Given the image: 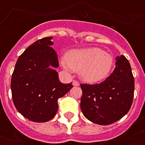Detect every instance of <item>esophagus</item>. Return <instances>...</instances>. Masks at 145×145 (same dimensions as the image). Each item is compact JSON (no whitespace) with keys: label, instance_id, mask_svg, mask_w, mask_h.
Here are the masks:
<instances>
[{"label":"esophagus","instance_id":"34e87169","mask_svg":"<svg viewBox=\"0 0 145 145\" xmlns=\"http://www.w3.org/2000/svg\"><path fill=\"white\" fill-rule=\"evenodd\" d=\"M72 84H73V86H79V85H80V84L77 81V80H73Z\"/></svg>","mask_w":145,"mask_h":145}]
</instances>
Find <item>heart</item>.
<instances>
[{
	"instance_id": "obj_1",
	"label": "heart",
	"mask_w": 145,
	"mask_h": 145,
	"mask_svg": "<svg viewBox=\"0 0 145 145\" xmlns=\"http://www.w3.org/2000/svg\"><path fill=\"white\" fill-rule=\"evenodd\" d=\"M66 69L79 71L80 77L86 82L95 83L105 79L113 66V58L109 53L98 47L73 50L67 58L61 59Z\"/></svg>"
}]
</instances>
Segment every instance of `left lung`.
Here are the masks:
<instances>
[{
  "label": "left lung",
  "instance_id": "left-lung-1",
  "mask_svg": "<svg viewBox=\"0 0 145 145\" xmlns=\"http://www.w3.org/2000/svg\"><path fill=\"white\" fill-rule=\"evenodd\" d=\"M116 67L105 80L80 84V108L86 119L99 125H110L129 112L133 104L135 81L126 57L116 58Z\"/></svg>",
  "mask_w": 145,
  "mask_h": 145
}]
</instances>
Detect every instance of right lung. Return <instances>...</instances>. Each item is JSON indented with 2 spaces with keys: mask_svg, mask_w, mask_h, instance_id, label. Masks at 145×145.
<instances>
[{
  "mask_svg": "<svg viewBox=\"0 0 145 145\" xmlns=\"http://www.w3.org/2000/svg\"><path fill=\"white\" fill-rule=\"evenodd\" d=\"M52 37H44L28 46L19 57L11 78L14 105L22 116L36 123L52 119L58 110V99L72 88L61 84L55 68L59 66L52 48Z\"/></svg>",
  "mask_w": 145,
  "mask_h": 145,
  "instance_id": "obj_1",
  "label": "right lung"
}]
</instances>
